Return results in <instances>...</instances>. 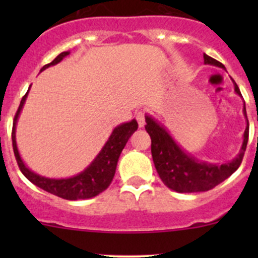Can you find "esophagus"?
<instances>
[{
  "label": "esophagus",
  "mask_w": 258,
  "mask_h": 258,
  "mask_svg": "<svg viewBox=\"0 0 258 258\" xmlns=\"http://www.w3.org/2000/svg\"><path fill=\"white\" fill-rule=\"evenodd\" d=\"M136 119H137V122H139L140 127L145 126L146 119H145V112H144V111H139V112L136 113Z\"/></svg>",
  "instance_id": "1"
}]
</instances>
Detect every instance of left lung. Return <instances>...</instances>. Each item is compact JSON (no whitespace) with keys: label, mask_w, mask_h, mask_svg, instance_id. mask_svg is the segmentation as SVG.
I'll return each instance as SVG.
<instances>
[{"label":"left lung","mask_w":258,"mask_h":258,"mask_svg":"<svg viewBox=\"0 0 258 258\" xmlns=\"http://www.w3.org/2000/svg\"><path fill=\"white\" fill-rule=\"evenodd\" d=\"M204 59L205 64H212L225 69L221 62L216 61L206 53H204ZM233 85H235V92L242 97L240 88L235 81ZM243 116L247 124L243 132L240 153L233 160L225 163H211L200 160L184 151L162 123H160L150 114H146L147 124L145 128L151 136V153H152L153 163L163 183L176 192H205L230 177L240 167L248 141V119H247L244 102Z\"/></svg>","instance_id":"8db88e82"}]
</instances>
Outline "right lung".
I'll list each match as a JSON object with an SVG mask.
<instances>
[{"instance_id":"right-lung-1","label":"right lung","mask_w":258,"mask_h":258,"mask_svg":"<svg viewBox=\"0 0 258 258\" xmlns=\"http://www.w3.org/2000/svg\"><path fill=\"white\" fill-rule=\"evenodd\" d=\"M69 54L70 51H64L62 53H59L51 63L45 64L41 69V72L45 71L48 67L59 63ZM30 88H28V91H30ZM28 91L23 96L22 100H21L17 113L14 119V127H12V146H14V152L15 156H16L18 167H20L21 172L25 175V177L28 181H31L33 184L40 187V188L45 189V191L54 195V196L61 197V199L70 200V201L92 199V197L97 196L101 192L105 191L110 186L111 182H112L114 172H116L117 162H118V158L122 150L124 148V146H126L130 137L132 136V134L139 128V123H137L136 119L134 118L132 121L123 122V123L114 127L112 134L108 137V140L103 145V147L101 148L98 155L80 173L66 178L45 177V176H41L38 173L33 172L32 170H30L26 166L22 157H21L16 142L17 121L21 114V111L23 108V105L26 102V98H27Z\"/></svg>"}]
</instances>
